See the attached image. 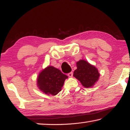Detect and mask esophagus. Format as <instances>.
I'll return each mask as SVG.
<instances>
[{
  "label": "esophagus",
  "instance_id": "obj_1",
  "mask_svg": "<svg viewBox=\"0 0 130 130\" xmlns=\"http://www.w3.org/2000/svg\"><path fill=\"white\" fill-rule=\"evenodd\" d=\"M68 76L69 77H72L73 76V72H70L68 74Z\"/></svg>",
  "mask_w": 130,
  "mask_h": 130
}]
</instances>
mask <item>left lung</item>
Masks as SVG:
<instances>
[{"instance_id": "obj_1", "label": "left lung", "mask_w": 130, "mask_h": 130, "mask_svg": "<svg viewBox=\"0 0 130 130\" xmlns=\"http://www.w3.org/2000/svg\"><path fill=\"white\" fill-rule=\"evenodd\" d=\"M77 69L74 70L73 76L85 88L93 87L100 76L98 69L87 61L80 60L76 62Z\"/></svg>"}]
</instances>
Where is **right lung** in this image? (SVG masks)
Wrapping results in <instances>:
<instances>
[{"mask_svg":"<svg viewBox=\"0 0 130 130\" xmlns=\"http://www.w3.org/2000/svg\"><path fill=\"white\" fill-rule=\"evenodd\" d=\"M68 78L58 69L48 66L39 73L37 85L44 93L55 96L61 91L64 81Z\"/></svg>","mask_w":130,"mask_h":130,"instance_id":"1","label":"right lung"}]
</instances>
